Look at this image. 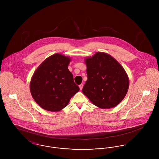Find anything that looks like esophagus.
I'll list each match as a JSON object with an SVG mask.
<instances>
[{
  "label": "esophagus",
  "mask_w": 159,
  "mask_h": 159,
  "mask_svg": "<svg viewBox=\"0 0 159 159\" xmlns=\"http://www.w3.org/2000/svg\"><path fill=\"white\" fill-rule=\"evenodd\" d=\"M83 84H80V85H79V88H80V90H82V88H83Z\"/></svg>",
  "instance_id": "1"
}]
</instances>
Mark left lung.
<instances>
[{"label":"left lung","instance_id":"obj_1","mask_svg":"<svg viewBox=\"0 0 159 159\" xmlns=\"http://www.w3.org/2000/svg\"><path fill=\"white\" fill-rule=\"evenodd\" d=\"M85 63L88 80L83 93L101 108L118 105L128 91V77L124 68L111 56L103 52L87 58Z\"/></svg>","mask_w":159,"mask_h":159}]
</instances>
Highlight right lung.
<instances>
[{
	"label": "right lung",
	"instance_id": "1",
	"mask_svg": "<svg viewBox=\"0 0 159 159\" xmlns=\"http://www.w3.org/2000/svg\"><path fill=\"white\" fill-rule=\"evenodd\" d=\"M70 59L60 53L46 58L34 73L31 93L39 106L49 111H58L67 106L79 91L68 70Z\"/></svg>",
	"mask_w": 159,
	"mask_h": 159
}]
</instances>
